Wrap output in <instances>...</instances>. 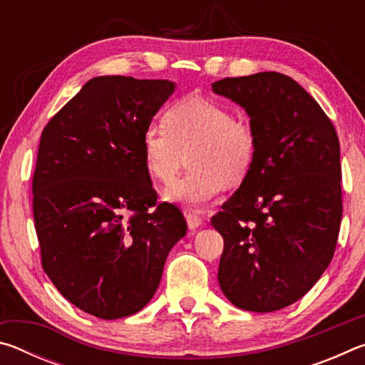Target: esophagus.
<instances>
[{
  "instance_id": "34e87169",
  "label": "esophagus",
  "mask_w": 365,
  "mask_h": 365,
  "mask_svg": "<svg viewBox=\"0 0 365 365\" xmlns=\"http://www.w3.org/2000/svg\"><path fill=\"white\" fill-rule=\"evenodd\" d=\"M185 219H187L188 227L193 230V228H197L200 225H202V217H200L196 212L191 211H185Z\"/></svg>"
}]
</instances>
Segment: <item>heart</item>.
<instances>
[{
    "mask_svg": "<svg viewBox=\"0 0 365 365\" xmlns=\"http://www.w3.org/2000/svg\"><path fill=\"white\" fill-rule=\"evenodd\" d=\"M143 158L150 175L170 183L187 163L190 170L165 190V200L200 207L222 188L240 187L259 154L256 127L230 108L209 98L188 95L165 110L163 125L143 132Z\"/></svg>",
    "mask_w": 365,
    "mask_h": 365,
    "instance_id": "b5f03b06",
    "label": "heart"
}]
</instances>
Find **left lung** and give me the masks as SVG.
I'll list each match as a JSON object with an SVG mask.
<instances>
[{
	"mask_svg": "<svg viewBox=\"0 0 365 365\" xmlns=\"http://www.w3.org/2000/svg\"><path fill=\"white\" fill-rule=\"evenodd\" d=\"M212 90L243 106L259 135L250 177L211 217L224 237L219 285L243 311H279L316 285L335 255L343 215L338 135L285 73L227 77Z\"/></svg>",
	"mask_w": 365,
	"mask_h": 365,
	"instance_id": "8db88e82",
	"label": "left lung"
}]
</instances>
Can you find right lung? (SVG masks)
I'll use <instances>...</instances> for the list:
<instances>
[{
	"label": "right lung",
	"instance_id": "obj_1",
	"mask_svg": "<svg viewBox=\"0 0 365 365\" xmlns=\"http://www.w3.org/2000/svg\"><path fill=\"white\" fill-rule=\"evenodd\" d=\"M174 86L91 78L41 132L32 180L41 267L67 301L95 317L141 311L187 233L180 209L158 205L141 145Z\"/></svg>",
	"mask_w": 365,
	"mask_h": 365
}]
</instances>
